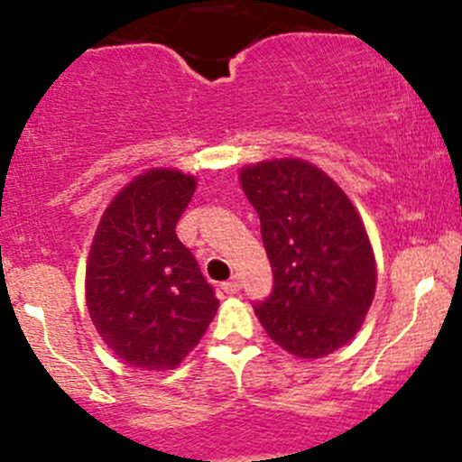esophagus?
<instances>
[{
  "instance_id": "34e87169",
  "label": "esophagus",
  "mask_w": 462,
  "mask_h": 462,
  "mask_svg": "<svg viewBox=\"0 0 462 462\" xmlns=\"http://www.w3.org/2000/svg\"><path fill=\"white\" fill-rule=\"evenodd\" d=\"M221 289H223V291L230 293V296H232V293H236V291H239V289H241V281H239V278H236V276H232L230 281L223 282Z\"/></svg>"
}]
</instances>
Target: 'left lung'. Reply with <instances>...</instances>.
<instances>
[{"instance_id":"8db88e82","label":"left lung","mask_w":462,"mask_h":462,"mask_svg":"<svg viewBox=\"0 0 462 462\" xmlns=\"http://www.w3.org/2000/svg\"><path fill=\"white\" fill-rule=\"evenodd\" d=\"M241 186L261 219L273 285L256 316L273 342L298 357L344 346L373 302L374 256L348 197L302 160L247 166Z\"/></svg>"}]
</instances>
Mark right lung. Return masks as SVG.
Returning <instances> with one entry per match:
<instances>
[{"mask_svg":"<svg viewBox=\"0 0 462 462\" xmlns=\"http://www.w3.org/2000/svg\"><path fill=\"white\" fill-rule=\"evenodd\" d=\"M195 180L157 169L118 192L91 243L88 309L107 346L129 366L175 368L199 344L219 300L175 235Z\"/></svg>","mask_w":462,"mask_h":462,"instance_id":"add662e5","label":"right lung"}]
</instances>
